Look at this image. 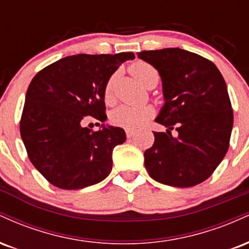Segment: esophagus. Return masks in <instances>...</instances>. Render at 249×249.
<instances>
[{
	"mask_svg": "<svg viewBox=\"0 0 249 249\" xmlns=\"http://www.w3.org/2000/svg\"><path fill=\"white\" fill-rule=\"evenodd\" d=\"M125 132H126L127 138H131V137L134 134V130H132V128H126V130H125Z\"/></svg>",
	"mask_w": 249,
	"mask_h": 249,
	"instance_id": "34e87169",
	"label": "esophagus"
}]
</instances>
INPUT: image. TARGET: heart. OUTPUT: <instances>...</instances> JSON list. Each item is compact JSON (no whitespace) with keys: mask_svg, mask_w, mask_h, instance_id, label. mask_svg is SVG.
Returning <instances> with one entry per match:
<instances>
[{"mask_svg":"<svg viewBox=\"0 0 249 249\" xmlns=\"http://www.w3.org/2000/svg\"><path fill=\"white\" fill-rule=\"evenodd\" d=\"M131 71L145 87H150L151 84H157L159 79L158 71L156 68L148 64L146 62L138 61L131 67ZM116 73H113L110 78L107 79V84L104 87V99L105 102L111 104L115 101L113 96V85L116 81ZM154 110L150 105H144V107H133V105L123 104L116 107L111 113V121L113 124L123 126L126 128H136L144 124L153 116Z\"/></svg>","mask_w":249,"mask_h":249,"instance_id":"1","label":"heart"}]
</instances>
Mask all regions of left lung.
I'll list each match as a JSON object with an SVG mask.
<instances>
[{
  "instance_id": "left-lung-1",
  "label": "left lung",
  "mask_w": 249,
  "mask_h": 249,
  "mask_svg": "<svg viewBox=\"0 0 249 249\" xmlns=\"http://www.w3.org/2000/svg\"><path fill=\"white\" fill-rule=\"evenodd\" d=\"M138 57L158 70L165 103L156 122L168 128L153 133L145 167L161 184L196 186L211 177L230 146L233 110L224 77L214 63L179 48ZM174 127L177 137L170 134Z\"/></svg>"
}]
</instances>
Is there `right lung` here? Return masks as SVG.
<instances>
[{"label": "right lung", "mask_w": 249, "mask_h": 249, "mask_svg": "<svg viewBox=\"0 0 249 249\" xmlns=\"http://www.w3.org/2000/svg\"><path fill=\"white\" fill-rule=\"evenodd\" d=\"M133 53L68 56L39 71L25 95L19 131L30 161L53 186L79 190L112 170V151L126 141L122 127L84 126L85 117L107 121L104 87Z\"/></svg>", "instance_id": "1"}]
</instances>
